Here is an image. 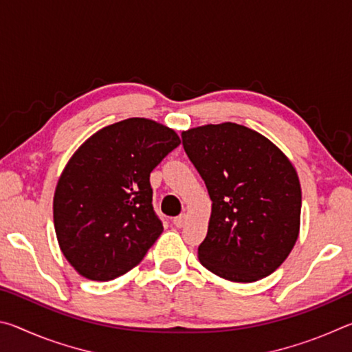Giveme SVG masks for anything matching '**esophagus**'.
Masks as SVG:
<instances>
[{
  "instance_id": "1",
  "label": "esophagus",
  "mask_w": 352,
  "mask_h": 352,
  "mask_svg": "<svg viewBox=\"0 0 352 352\" xmlns=\"http://www.w3.org/2000/svg\"><path fill=\"white\" fill-rule=\"evenodd\" d=\"M188 222V214H180V216H177L174 219V225L178 226V228H182V226L186 225Z\"/></svg>"
}]
</instances>
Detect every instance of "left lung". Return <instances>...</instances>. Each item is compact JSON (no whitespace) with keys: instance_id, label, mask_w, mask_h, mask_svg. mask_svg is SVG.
<instances>
[{"instance_id":"8db88e82","label":"left lung","mask_w":352,"mask_h":352,"mask_svg":"<svg viewBox=\"0 0 352 352\" xmlns=\"http://www.w3.org/2000/svg\"><path fill=\"white\" fill-rule=\"evenodd\" d=\"M182 138L212 200L200 264L233 283L269 276L300 234L294 164L264 135L234 122L189 129Z\"/></svg>"}]
</instances>
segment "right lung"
<instances>
[{"instance_id": "right-lung-1", "label": "right lung", "mask_w": 352, "mask_h": 352, "mask_svg": "<svg viewBox=\"0 0 352 352\" xmlns=\"http://www.w3.org/2000/svg\"><path fill=\"white\" fill-rule=\"evenodd\" d=\"M180 142L163 124L129 118L100 129L69 158L52 210L58 245L79 275L110 281L142 261L163 233L148 178Z\"/></svg>"}]
</instances>
